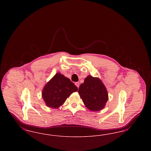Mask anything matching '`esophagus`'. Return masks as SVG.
Returning <instances> with one entry per match:
<instances>
[{
	"mask_svg": "<svg viewBox=\"0 0 151 151\" xmlns=\"http://www.w3.org/2000/svg\"><path fill=\"white\" fill-rule=\"evenodd\" d=\"M79 84H80V83H79V82H76V83H75L76 86H77L78 88H79Z\"/></svg>",
	"mask_w": 151,
	"mask_h": 151,
	"instance_id": "esophagus-1",
	"label": "esophagus"
}]
</instances>
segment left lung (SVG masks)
I'll return each mask as SVG.
<instances>
[{
    "instance_id": "8db88e82",
    "label": "left lung",
    "mask_w": 151,
    "mask_h": 151,
    "mask_svg": "<svg viewBox=\"0 0 151 151\" xmlns=\"http://www.w3.org/2000/svg\"><path fill=\"white\" fill-rule=\"evenodd\" d=\"M80 98L89 110L98 111L105 108L108 100L106 88L100 78L88 75L79 86Z\"/></svg>"
}]
</instances>
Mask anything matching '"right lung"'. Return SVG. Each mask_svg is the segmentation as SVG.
Here are the masks:
<instances>
[{"label": "right lung", "instance_id": "1", "mask_svg": "<svg viewBox=\"0 0 151 151\" xmlns=\"http://www.w3.org/2000/svg\"><path fill=\"white\" fill-rule=\"evenodd\" d=\"M78 90L77 86L70 79L58 72L43 87L42 97L47 107L58 109L72 93Z\"/></svg>", "mask_w": 151, "mask_h": 151}]
</instances>
